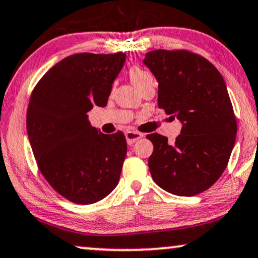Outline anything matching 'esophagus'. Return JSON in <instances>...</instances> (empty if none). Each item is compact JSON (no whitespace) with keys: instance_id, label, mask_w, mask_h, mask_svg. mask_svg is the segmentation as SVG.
I'll return each mask as SVG.
<instances>
[{"instance_id":"obj_1","label":"esophagus","mask_w":258,"mask_h":258,"mask_svg":"<svg viewBox=\"0 0 258 258\" xmlns=\"http://www.w3.org/2000/svg\"><path fill=\"white\" fill-rule=\"evenodd\" d=\"M125 137H126V140H127V144L133 145L136 141L139 140L140 138H143L144 134L139 132H133V131H127V132L125 133Z\"/></svg>"}]
</instances>
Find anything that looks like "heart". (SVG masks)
Returning a JSON list of instances; mask_svg holds the SVG:
<instances>
[{"label": "heart", "instance_id": "obj_1", "mask_svg": "<svg viewBox=\"0 0 258 258\" xmlns=\"http://www.w3.org/2000/svg\"><path fill=\"white\" fill-rule=\"evenodd\" d=\"M128 76L131 82L133 83L134 86L138 90L143 89L144 86H146L147 84H151V83H154V78L153 75L151 74L150 71L145 70L143 68L139 67H132L128 71Z\"/></svg>", "mask_w": 258, "mask_h": 258}]
</instances>
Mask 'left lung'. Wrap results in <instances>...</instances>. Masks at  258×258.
<instances>
[{"label": "left lung", "mask_w": 258, "mask_h": 258, "mask_svg": "<svg viewBox=\"0 0 258 258\" xmlns=\"http://www.w3.org/2000/svg\"><path fill=\"white\" fill-rule=\"evenodd\" d=\"M143 63L158 81V106L182 124L173 144L161 134L147 136L154 147L151 175L170 194H200L222 175L236 140L224 79L205 57L186 50H154Z\"/></svg>", "instance_id": "8db88e82"}]
</instances>
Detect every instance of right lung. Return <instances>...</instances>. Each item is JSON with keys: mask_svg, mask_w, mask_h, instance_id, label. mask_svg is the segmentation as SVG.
<instances>
[{"mask_svg": "<svg viewBox=\"0 0 258 258\" xmlns=\"http://www.w3.org/2000/svg\"><path fill=\"white\" fill-rule=\"evenodd\" d=\"M125 59L124 52L69 56L31 93L27 131L38 168L53 189L78 205L103 200L119 182L127 152L124 133H101L88 112L106 106Z\"/></svg>", "mask_w": 258, "mask_h": 258, "instance_id": "add662e5", "label": "right lung"}]
</instances>
